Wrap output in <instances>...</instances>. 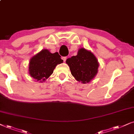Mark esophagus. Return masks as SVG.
<instances>
[{
    "instance_id": "esophagus-1",
    "label": "esophagus",
    "mask_w": 134,
    "mask_h": 134,
    "mask_svg": "<svg viewBox=\"0 0 134 134\" xmlns=\"http://www.w3.org/2000/svg\"><path fill=\"white\" fill-rule=\"evenodd\" d=\"M62 60H64V62H65L66 59H67V57H62Z\"/></svg>"
}]
</instances>
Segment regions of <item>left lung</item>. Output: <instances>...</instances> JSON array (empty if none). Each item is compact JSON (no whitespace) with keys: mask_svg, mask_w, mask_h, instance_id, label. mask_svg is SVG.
I'll return each mask as SVG.
<instances>
[{"mask_svg":"<svg viewBox=\"0 0 134 134\" xmlns=\"http://www.w3.org/2000/svg\"><path fill=\"white\" fill-rule=\"evenodd\" d=\"M66 63L70 67L73 77L84 84L94 79L99 67L96 57L92 52L85 48L80 49L77 55L67 59Z\"/></svg>","mask_w":134,"mask_h":134,"instance_id":"1","label":"left lung"}]
</instances>
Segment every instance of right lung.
<instances>
[{"mask_svg":"<svg viewBox=\"0 0 134 134\" xmlns=\"http://www.w3.org/2000/svg\"><path fill=\"white\" fill-rule=\"evenodd\" d=\"M63 62L58 52L51 53L47 49H43L30 59L29 74L31 77L43 82L48 79L57 64Z\"/></svg>","mask_w":134,"mask_h":134,"instance_id":"right-lung-1","label":"right lung"}]
</instances>
